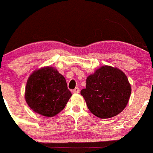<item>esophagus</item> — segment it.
Masks as SVG:
<instances>
[{
  "label": "esophagus",
  "mask_w": 153,
  "mask_h": 153,
  "mask_svg": "<svg viewBox=\"0 0 153 153\" xmlns=\"http://www.w3.org/2000/svg\"><path fill=\"white\" fill-rule=\"evenodd\" d=\"M72 92H73L74 94H78L80 92V89L78 88H75L72 91Z\"/></svg>",
  "instance_id": "34e87169"
}]
</instances>
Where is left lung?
<instances>
[{
    "label": "left lung",
    "instance_id": "1",
    "mask_svg": "<svg viewBox=\"0 0 153 153\" xmlns=\"http://www.w3.org/2000/svg\"><path fill=\"white\" fill-rule=\"evenodd\" d=\"M131 94L127 77L111 66L101 67L87 78L86 88L81 91L89 111L100 118H111L126 107Z\"/></svg>",
    "mask_w": 153,
    "mask_h": 153
}]
</instances>
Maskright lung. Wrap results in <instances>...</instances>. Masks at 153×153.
I'll return each instance as SVG.
<instances>
[{
  "label": "right lung",
  "instance_id": "add662e5",
  "mask_svg": "<svg viewBox=\"0 0 153 153\" xmlns=\"http://www.w3.org/2000/svg\"><path fill=\"white\" fill-rule=\"evenodd\" d=\"M71 95L65 78L53 67L35 71L27 81L26 101L33 111L43 116L59 114Z\"/></svg>",
  "mask_w": 153,
  "mask_h": 153
}]
</instances>
